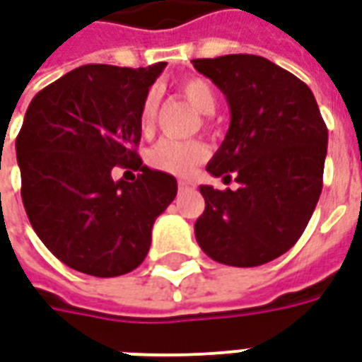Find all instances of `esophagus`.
<instances>
[{
    "instance_id": "esophagus-1",
    "label": "esophagus",
    "mask_w": 362,
    "mask_h": 362,
    "mask_svg": "<svg viewBox=\"0 0 362 362\" xmlns=\"http://www.w3.org/2000/svg\"><path fill=\"white\" fill-rule=\"evenodd\" d=\"M194 188H196V184H194V182H189V180L178 182V189H180V192H189V189H194Z\"/></svg>"
}]
</instances>
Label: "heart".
I'll list each match as a JSON object with an SVG mask.
<instances>
[{"instance_id":"1","label":"heart","mask_w":362,"mask_h":362,"mask_svg":"<svg viewBox=\"0 0 362 362\" xmlns=\"http://www.w3.org/2000/svg\"><path fill=\"white\" fill-rule=\"evenodd\" d=\"M178 89L192 103V106L202 114H211L215 110L217 98H215V90L209 85V81H205L202 77H189L178 85ZM157 106V95L151 90L149 95L143 98L141 110H139V127L143 132H151L155 126ZM207 155H209V149L204 141H197V139L182 141V139L165 137L149 151L147 163L153 168L163 170L166 174L188 176L204 163Z\"/></svg>"}]
</instances>
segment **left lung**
I'll return each instance as SVG.
<instances>
[{"instance_id":"1","label":"left lung","mask_w":362,"mask_h":362,"mask_svg":"<svg viewBox=\"0 0 362 362\" xmlns=\"http://www.w3.org/2000/svg\"><path fill=\"white\" fill-rule=\"evenodd\" d=\"M227 96L230 126L207 173L236 189L199 186L196 240L215 262L256 267L300 238L322 194L327 127L298 77L252 54L194 59Z\"/></svg>"}]
</instances>
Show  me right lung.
Segmentation results:
<instances>
[{
  "label": "right lung",
  "mask_w": 362,
  "mask_h": 362,
  "mask_svg": "<svg viewBox=\"0 0 362 362\" xmlns=\"http://www.w3.org/2000/svg\"><path fill=\"white\" fill-rule=\"evenodd\" d=\"M166 67L89 64L30 100L17 135L21 196L46 248L95 277L134 272L151 246L153 223L178 192L173 174L141 165L139 110ZM140 170L111 180L114 165Z\"/></svg>",
  "instance_id": "obj_1"
}]
</instances>
